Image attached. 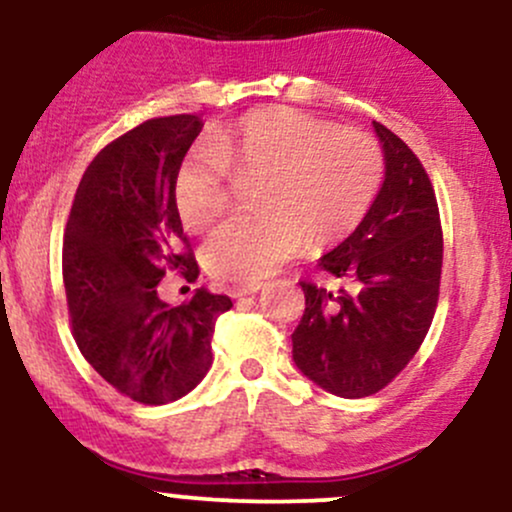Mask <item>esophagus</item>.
<instances>
[{"instance_id":"obj_1","label":"esophagus","mask_w":512,"mask_h":512,"mask_svg":"<svg viewBox=\"0 0 512 512\" xmlns=\"http://www.w3.org/2000/svg\"><path fill=\"white\" fill-rule=\"evenodd\" d=\"M262 282H250V284H233L228 289V294L233 296V299H243V296H250V294H257V291L262 289Z\"/></svg>"}]
</instances>
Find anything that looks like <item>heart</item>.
I'll use <instances>...</instances> for the list:
<instances>
[{"mask_svg":"<svg viewBox=\"0 0 512 512\" xmlns=\"http://www.w3.org/2000/svg\"><path fill=\"white\" fill-rule=\"evenodd\" d=\"M235 177H260L255 211L211 233L204 265L213 277L257 282L301 250L342 243L367 218L384 179V150L372 133L338 128L296 109L247 114L189 150L174 174V206L187 226L216 221Z\"/></svg>","mask_w":512,"mask_h":512,"instance_id":"b5f03b06","label":"heart"}]
</instances>
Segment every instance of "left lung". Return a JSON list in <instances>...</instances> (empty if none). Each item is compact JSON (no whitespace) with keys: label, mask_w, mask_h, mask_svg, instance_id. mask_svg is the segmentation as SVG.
I'll list each match as a JSON object with an SVG mask.
<instances>
[{"label":"left lung","mask_w":512,"mask_h":512,"mask_svg":"<svg viewBox=\"0 0 512 512\" xmlns=\"http://www.w3.org/2000/svg\"><path fill=\"white\" fill-rule=\"evenodd\" d=\"M386 177L367 218L318 267L350 284L338 294L299 282L306 296L291 335L294 362L320 389L364 398L389 386L428 335L442 277L435 189L418 155L374 121Z\"/></svg>","instance_id":"left-lung-1"}]
</instances>
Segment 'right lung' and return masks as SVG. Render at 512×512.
<instances>
[{"instance_id": "right-lung-1", "label": "right lung", "mask_w": 512, "mask_h": 512, "mask_svg": "<svg viewBox=\"0 0 512 512\" xmlns=\"http://www.w3.org/2000/svg\"><path fill=\"white\" fill-rule=\"evenodd\" d=\"M201 133L194 114L160 116L111 140L82 174L63 240L77 347L131 401L162 406L209 372L211 338L233 301L209 289L182 306L157 296L165 272L199 277L174 206V174Z\"/></svg>"}]
</instances>
